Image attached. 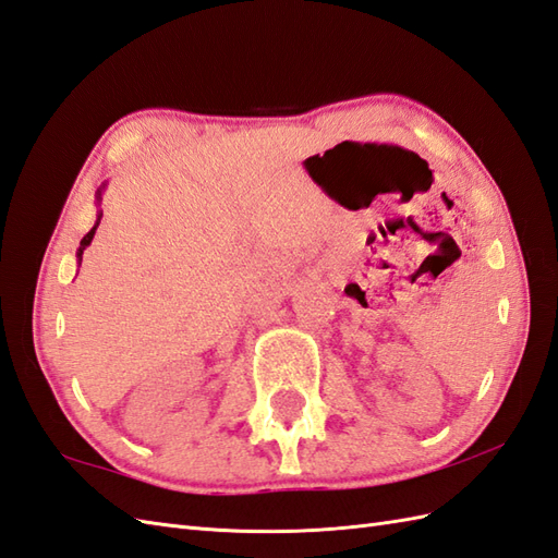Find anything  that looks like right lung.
<instances>
[{
    "label": "right lung",
    "mask_w": 558,
    "mask_h": 558,
    "mask_svg": "<svg viewBox=\"0 0 558 558\" xmlns=\"http://www.w3.org/2000/svg\"><path fill=\"white\" fill-rule=\"evenodd\" d=\"M98 199H101V191H98ZM96 217H98V219H96V226H94V228H92V231H89L87 235H84V238H82V242H80V250H77V262H82V254H84V250H87V247L92 245V240H94V233H96V228H98V223H101V217H104V211H98V214H96Z\"/></svg>",
    "instance_id": "obj_1"
}]
</instances>
